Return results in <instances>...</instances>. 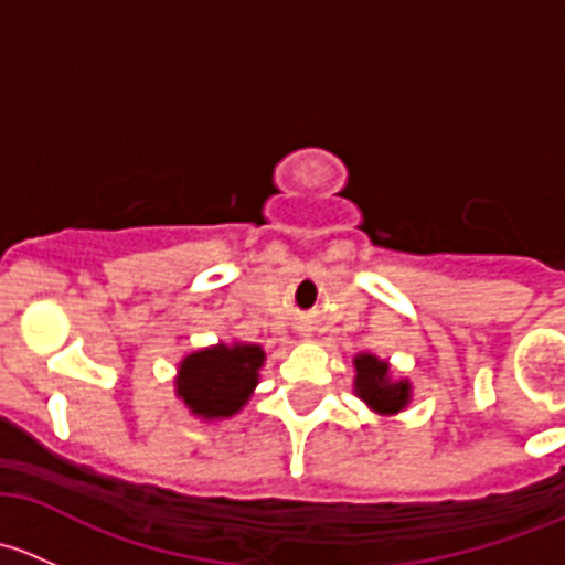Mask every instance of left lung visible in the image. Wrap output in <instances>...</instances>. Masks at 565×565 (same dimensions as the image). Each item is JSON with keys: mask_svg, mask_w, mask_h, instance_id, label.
Instances as JSON below:
<instances>
[{"mask_svg": "<svg viewBox=\"0 0 565 565\" xmlns=\"http://www.w3.org/2000/svg\"><path fill=\"white\" fill-rule=\"evenodd\" d=\"M355 391L363 402L377 413H398L409 398L407 383H391L388 363L377 361L374 355L355 358Z\"/></svg>", "mask_w": 565, "mask_h": 565, "instance_id": "obj_1", "label": "left lung"}]
</instances>
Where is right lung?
<instances>
[{
    "label": "right lung",
    "instance_id": "obj_1",
    "mask_svg": "<svg viewBox=\"0 0 565 565\" xmlns=\"http://www.w3.org/2000/svg\"><path fill=\"white\" fill-rule=\"evenodd\" d=\"M262 361L265 352L254 344H218L193 352L180 366L177 396L202 418H230L248 402Z\"/></svg>",
    "mask_w": 565,
    "mask_h": 565
}]
</instances>
